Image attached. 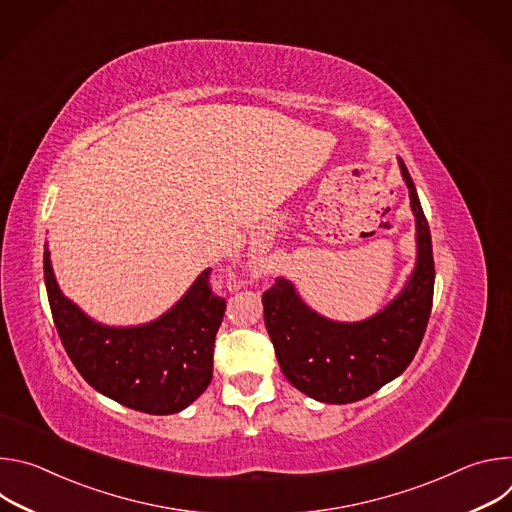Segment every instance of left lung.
Listing matches in <instances>:
<instances>
[{
    "mask_svg": "<svg viewBox=\"0 0 512 512\" xmlns=\"http://www.w3.org/2000/svg\"><path fill=\"white\" fill-rule=\"evenodd\" d=\"M417 223V265L401 291L377 316L338 324L312 312L294 285L277 277L263 291L265 328L285 379L322 403H354L399 377L413 360L433 304V251L415 184L399 160Z\"/></svg>",
    "mask_w": 512,
    "mask_h": 512,
    "instance_id": "left-lung-1",
    "label": "left lung"
}]
</instances>
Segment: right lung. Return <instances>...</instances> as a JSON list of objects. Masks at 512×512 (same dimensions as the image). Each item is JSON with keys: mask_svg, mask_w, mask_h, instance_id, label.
<instances>
[{"mask_svg": "<svg viewBox=\"0 0 512 512\" xmlns=\"http://www.w3.org/2000/svg\"><path fill=\"white\" fill-rule=\"evenodd\" d=\"M210 273L202 271L160 320L109 328L95 324L60 294L44 251L50 312L68 358L93 389L150 415L178 413L210 385L214 336L227 310V300L214 294Z\"/></svg>", "mask_w": 512, "mask_h": 512, "instance_id": "add662e5", "label": "right lung"}]
</instances>
